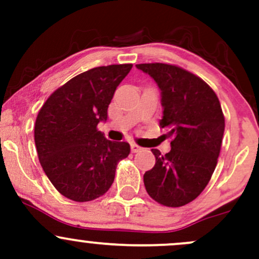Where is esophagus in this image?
<instances>
[{"label": "esophagus", "instance_id": "34e87169", "mask_svg": "<svg viewBox=\"0 0 259 259\" xmlns=\"http://www.w3.org/2000/svg\"><path fill=\"white\" fill-rule=\"evenodd\" d=\"M140 150H142V148H140L139 145L132 144V151H133V153H138V151H140Z\"/></svg>", "mask_w": 259, "mask_h": 259}]
</instances>
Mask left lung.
Returning a JSON list of instances; mask_svg holds the SVG:
<instances>
[{
  "instance_id": "left-lung-1",
  "label": "left lung",
  "mask_w": 259,
  "mask_h": 259,
  "mask_svg": "<svg viewBox=\"0 0 259 259\" xmlns=\"http://www.w3.org/2000/svg\"><path fill=\"white\" fill-rule=\"evenodd\" d=\"M161 91L159 121L171 138L165 155L151 149L155 165L145 171L148 194L165 207L194 200L209 183L224 134V115L215 93L197 75L169 64H138Z\"/></svg>"
}]
</instances>
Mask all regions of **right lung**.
Here are the masks:
<instances>
[{"mask_svg":"<svg viewBox=\"0 0 259 259\" xmlns=\"http://www.w3.org/2000/svg\"><path fill=\"white\" fill-rule=\"evenodd\" d=\"M132 64L94 67L50 95L38 111L35 144L50 182L64 197L90 202L109 190L116 165L130 153L125 142H111L98 130Z\"/></svg>","mask_w":259,"mask_h":259,"instance_id":"obj_1","label":"right lung"}]
</instances>
